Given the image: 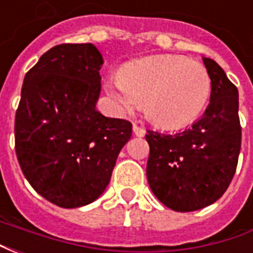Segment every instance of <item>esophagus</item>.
<instances>
[{"instance_id": "obj_1", "label": "esophagus", "mask_w": 253, "mask_h": 253, "mask_svg": "<svg viewBox=\"0 0 253 253\" xmlns=\"http://www.w3.org/2000/svg\"><path fill=\"white\" fill-rule=\"evenodd\" d=\"M132 131H134V134H135L137 137H143V135H145V132H146V130H145L143 127L138 126V125H132Z\"/></svg>"}]
</instances>
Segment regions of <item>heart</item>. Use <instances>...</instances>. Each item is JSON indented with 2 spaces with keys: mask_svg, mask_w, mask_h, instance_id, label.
<instances>
[{
  "mask_svg": "<svg viewBox=\"0 0 253 253\" xmlns=\"http://www.w3.org/2000/svg\"><path fill=\"white\" fill-rule=\"evenodd\" d=\"M105 89L122 111L143 103L148 119L163 128L196 121L211 96V78L202 63L179 55H153L128 63Z\"/></svg>",
  "mask_w": 253,
  "mask_h": 253,
  "instance_id": "b5f03b06",
  "label": "heart"
}]
</instances>
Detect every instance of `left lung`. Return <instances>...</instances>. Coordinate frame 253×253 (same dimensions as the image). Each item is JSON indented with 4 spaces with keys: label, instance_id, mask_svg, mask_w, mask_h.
Returning a JSON list of instances; mask_svg holds the SVG:
<instances>
[{
    "label": "left lung",
    "instance_id": "left-lung-1",
    "mask_svg": "<svg viewBox=\"0 0 253 253\" xmlns=\"http://www.w3.org/2000/svg\"><path fill=\"white\" fill-rule=\"evenodd\" d=\"M211 78L210 104L201 119L176 134L148 130L146 176L153 194L175 211H195L228 190L239 163V90L215 61L203 58Z\"/></svg>",
    "mask_w": 253,
    "mask_h": 253
}]
</instances>
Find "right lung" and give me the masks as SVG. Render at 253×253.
<instances>
[{"mask_svg": "<svg viewBox=\"0 0 253 253\" xmlns=\"http://www.w3.org/2000/svg\"><path fill=\"white\" fill-rule=\"evenodd\" d=\"M103 57L90 44H59L25 74L14 119L21 170L44 199L65 209L96 201L110 183L131 123L96 110Z\"/></svg>", "mask_w": 253, "mask_h": 253, "instance_id": "obj_1", "label": "right lung"}]
</instances>
